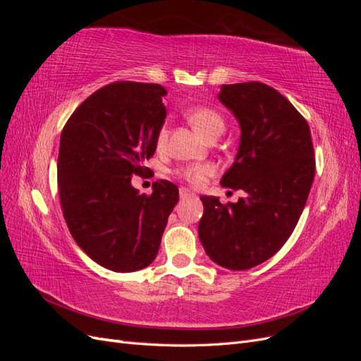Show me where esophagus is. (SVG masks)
I'll use <instances>...</instances> for the list:
<instances>
[{"instance_id": "1", "label": "esophagus", "mask_w": 361, "mask_h": 361, "mask_svg": "<svg viewBox=\"0 0 361 361\" xmlns=\"http://www.w3.org/2000/svg\"><path fill=\"white\" fill-rule=\"evenodd\" d=\"M179 194H180V199H188V197H195V194L187 188H180L179 190Z\"/></svg>"}]
</instances>
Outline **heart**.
<instances>
[{
    "label": "heart",
    "mask_w": 361,
    "mask_h": 361,
    "mask_svg": "<svg viewBox=\"0 0 361 361\" xmlns=\"http://www.w3.org/2000/svg\"><path fill=\"white\" fill-rule=\"evenodd\" d=\"M183 116L191 123V126L206 140L216 138L224 130V118L212 106H191L188 110H185ZM166 140L167 128L162 126L158 134V146H162L166 143ZM214 167L211 164H194V166H187L178 170V176L183 180L190 182L191 185H202L206 180V178L211 176Z\"/></svg>",
    "instance_id": "b5f03b06"
}]
</instances>
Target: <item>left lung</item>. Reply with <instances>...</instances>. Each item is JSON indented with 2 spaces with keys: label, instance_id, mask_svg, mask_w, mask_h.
<instances>
[{
  "label": "left lung",
  "instance_id": "1",
  "mask_svg": "<svg viewBox=\"0 0 361 361\" xmlns=\"http://www.w3.org/2000/svg\"><path fill=\"white\" fill-rule=\"evenodd\" d=\"M220 101L238 118L241 143L221 185L244 190L238 203L203 195L199 238L223 268L250 269L285 245L314 178L310 128L276 89L257 81L226 84Z\"/></svg>",
  "mask_w": 361,
  "mask_h": 361
}]
</instances>
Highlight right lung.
I'll use <instances>...</instances> for the list:
<instances>
[{"instance_id": "obj_1", "label": "right lung", "mask_w": 361, "mask_h": 361, "mask_svg": "<svg viewBox=\"0 0 361 361\" xmlns=\"http://www.w3.org/2000/svg\"><path fill=\"white\" fill-rule=\"evenodd\" d=\"M159 84L117 81L96 90L64 125L57 161L63 216L75 243L114 272L150 265L179 191L169 180L138 194L166 118Z\"/></svg>"}]
</instances>
